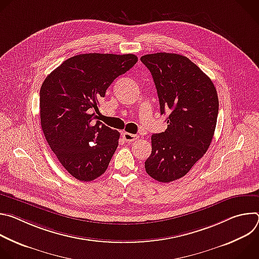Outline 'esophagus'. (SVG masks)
Returning a JSON list of instances; mask_svg holds the SVG:
<instances>
[{
	"instance_id": "1",
	"label": "esophagus",
	"mask_w": 259,
	"mask_h": 259,
	"mask_svg": "<svg viewBox=\"0 0 259 259\" xmlns=\"http://www.w3.org/2000/svg\"><path fill=\"white\" fill-rule=\"evenodd\" d=\"M122 136H123L124 140L127 141V142H134V141H136V140L139 138L138 135H136V134H131V133H128V132H124V133L122 134Z\"/></svg>"
}]
</instances>
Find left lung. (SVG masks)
<instances>
[{
    "label": "left lung",
    "mask_w": 259,
    "mask_h": 259,
    "mask_svg": "<svg viewBox=\"0 0 259 259\" xmlns=\"http://www.w3.org/2000/svg\"><path fill=\"white\" fill-rule=\"evenodd\" d=\"M157 88L161 115L170 113L165 132L152 135L145 171L159 182L186 175L212 141L218 96L211 79L188 57L175 53L141 56Z\"/></svg>",
    "instance_id": "obj_1"
}]
</instances>
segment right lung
I'll use <instances>...</instances> for the list:
<instances>
[{
    "instance_id": "right-lung-1",
    "label": "right lung",
    "mask_w": 259,
    "mask_h": 259,
    "mask_svg": "<svg viewBox=\"0 0 259 259\" xmlns=\"http://www.w3.org/2000/svg\"><path fill=\"white\" fill-rule=\"evenodd\" d=\"M137 60L134 54H80L63 61L42 84L45 138L64 169L81 181L102 175L117 150L120 133L94 120L106 89Z\"/></svg>"
}]
</instances>
